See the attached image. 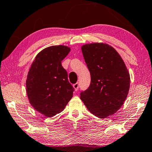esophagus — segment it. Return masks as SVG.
<instances>
[{
	"label": "esophagus",
	"instance_id": "esophagus-1",
	"mask_svg": "<svg viewBox=\"0 0 152 152\" xmlns=\"http://www.w3.org/2000/svg\"><path fill=\"white\" fill-rule=\"evenodd\" d=\"M73 86H74V89H75V91H76L78 90V87H79V84H78V83H76V84H74V85H73Z\"/></svg>",
	"mask_w": 152,
	"mask_h": 152
}]
</instances>
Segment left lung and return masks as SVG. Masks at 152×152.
<instances>
[{
  "instance_id": "1",
  "label": "left lung",
  "mask_w": 152,
  "mask_h": 152,
  "mask_svg": "<svg viewBox=\"0 0 152 152\" xmlns=\"http://www.w3.org/2000/svg\"><path fill=\"white\" fill-rule=\"evenodd\" d=\"M91 74L89 87L80 99L99 118L114 114L122 106L130 88V74L122 57L110 45L91 43L81 47Z\"/></svg>"
}]
</instances>
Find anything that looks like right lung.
Listing matches in <instances>:
<instances>
[{"mask_svg":"<svg viewBox=\"0 0 152 152\" xmlns=\"http://www.w3.org/2000/svg\"><path fill=\"white\" fill-rule=\"evenodd\" d=\"M70 51L64 45L42 50L34 60L26 80V93L32 106L47 117L61 112L73 96L61 61Z\"/></svg>","mask_w":152,"mask_h":152,"instance_id":"add662e5","label":"right lung"}]
</instances>
